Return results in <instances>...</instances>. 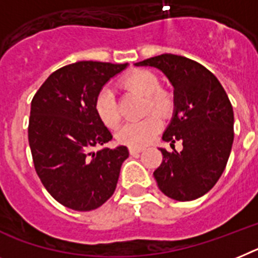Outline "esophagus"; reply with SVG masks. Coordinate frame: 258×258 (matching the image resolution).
<instances>
[{"label":"esophagus","mask_w":258,"mask_h":258,"mask_svg":"<svg viewBox=\"0 0 258 258\" xmlns=\"http://www.w3.org/2000/svg\"><path fill=\"white\" fill-rule=\"evenodd\" d=\"M143 152V148H136V147H130V153L133 156L138 155V153Z\"/></svg>","instance_id":"34e87169"}]
</instances>
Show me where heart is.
Here are the masks:
<instances>
[{"instance_id": "1", "label": "heart", "mask_w": 258, "mask_h": 258, "mask_svg": "<svg viewBox=\"0 0 258 258\" xmlns=\"http://www.w3.org/2000/svg\"><path fill=\"white\" fill-rule=\"evenodd\" d=\"M123 85L130 90L139 93L146 97V111L151 110L161 116L169 115L173 109V98L169 92L160 88L159 79L152 72L146 69H136L123 77ZM97 115L101 122L115 128L120 122V112L116 105L114 93L109 89H103L98 93L94 102ZM161 120L157 115L151 114L139 122H128L122 125L116 133V140L130 147H140L148 144L159 134Z\"/></svg>"}]
</instances>
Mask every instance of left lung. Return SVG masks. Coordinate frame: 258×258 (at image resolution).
<instances>
[{
  "label": "left lung",
  "instance_id": "obj_1",
  "mask_svg": "<svg viewBox=\"0 0 258 258\" xmlns=\"http://www.w3.org/2000/svg\"><path fill=\"white\" fill-rule=\"evenodd\" d=\"M138 67H153L174 88V115L162 139L181 152L162 153L161 165L153 172L166 197L186 202L205 196L224 172L233 143V109L219 80L199 62L164 53Z\"/></svg>",
  "mask_w": 258,
  "mask_h": 258
}]
</instances>
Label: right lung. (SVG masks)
I'll list each match as a JSON object with an SVG mask.
<instances>
[{"label": "right lung", "mask_w": 258, "mask_h": 258, "mask_svg": "<svg viewBox=\"0 0 258 258\" xmlns=\"http://www.w3.org/2000/svg\"><path fill=\"white\" fill-rule=\"evenodd\" d=\"M125 67L127 62L69 64L51 73L32 98L29 143L36 174L68 209H98L115 191L128 149L93 151L112 139L94 102L102 86Z\"/></svg>", "instance_id": "obj_1"}]
</instances>
